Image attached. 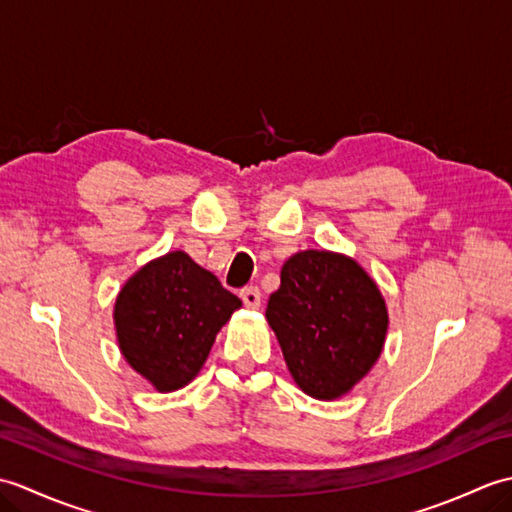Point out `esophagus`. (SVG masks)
<instances>
[{
	"label": "esophagus",
	"mask_w": 512,
	"mask_h": 512,
	"mask_svg": "<svg viewBox=\"0 0 512 512\" xmlns=\"http://www.w3.org/2000/svg\"><path fill=\"white\" fill-rule=\"evenodd\" d=\"M239 297H242L246 308H259V303H262V292H259L257 286L244 288L242 292H239Z\"/></svg>",
	"instance_id": "1"
}]
</instances>
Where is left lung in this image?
Wrapping results in <instances>:
<instances>
[{"label": "left lung", "mask_w": 512, "mask_h": 512, "mask_svg": "<svg viewBox=\"0 0 512 512\" xmlns=\"http://www.w3.org/2000/svg\"><path fill=\"white\" fill-rule=\"evenodd\" d=\"M266 319L295 383L317 400L345 396L374 367L389 323L374 279L330 250L288 259Z\"/></svg>", "instance_id": "8db88e82"}]
</instances>
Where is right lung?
<instances>
[{
  "label": "right lung",
  "mask_w": 512,
  "mask_h": 512,
  "mask_svg": "<svg viewBox=\"0 0 512 512\" xmlns=\"http://www.w3.org/2000/svg\"><path fill=\"white\" fill-rule=\"evenodd\" d=\"M239 306L213 273L173 250L145 264L118 292V347L158 391H176L198 376L215 334Z\"/></svg>",
  "instance_id": "1"
}]
</instances>
